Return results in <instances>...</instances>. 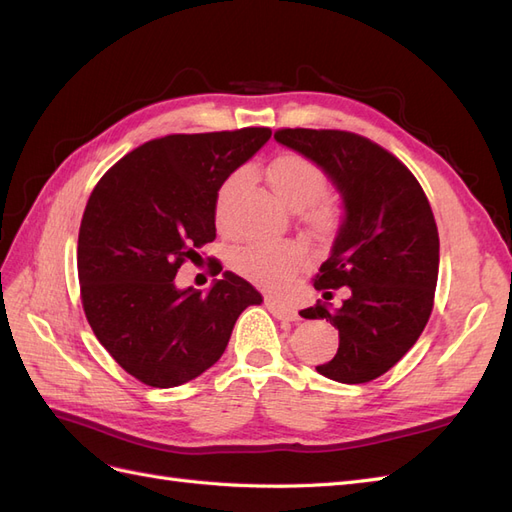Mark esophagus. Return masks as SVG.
<instances>
[{
	"instance_id": "obj_1",
	"label": "esophagus",
	"mask_w": 512,
	"mask_h": 512,
	"mask_svg": "<svg viewBox=\"0 0 512 512\" xmlns=\"http://www.w3.org/2000/svg\"><path fill=\"white\" fill-rule=\"evenodd\" d=\"M265 305H267V309H269V312H271L277 320H299L297 309H294V307L288 305V303L275 301V299H267Z\"/></svg>"
}]
</instances>
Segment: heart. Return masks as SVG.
I'll list each match as a JSON object with an SVG mask.
<instances>
[{"label": "heart", "instance_id": "heart-1", "mask_svg": "<svg viewBox=\"0 0 512 512\" xmlns=\"http://www.w3.org/2000/svg\"><path fill=\"white\" fill-rule=\"evenodd\" d=\"M243 175L232 173L220 185L215 196V220L220 226L228 224L230 203ZM273 192L292 209L307 207V224L320 235L333 230L337 211L333 205L318 200L327 192V175L322 168L301 153H284L267 170ZM303 250L292 241H252L237 247L230 256V265L245 280L273 290L284 288L290 277L303 265Z\"/></svg>", "mask_w": 512, "mask_h": 512}]
</instances>
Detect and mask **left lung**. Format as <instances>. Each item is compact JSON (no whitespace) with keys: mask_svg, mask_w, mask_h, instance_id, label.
I'll return each instance as SVG.
<instances>
[{"mask_svg":"<svg viewBox=\"0 0 512 512\" xmlns=\"http://www.w3.org/2000/svg\"><path fill=\"white\" fill-rule=\"evenodd\" d=\"M275 141L316 162L344 196L346 218L314 277L324 299L301 309L339 331V348L318 374L363 384L386 374L421 337L438 284L440 237L429 200L408 166L346 130L282 128ZM348 287L339 308L331 289Z\"/></svg>","mask_w":512,"mask_h":512,"instance_id":"obj_1","label":"left lung"}]
</instances>
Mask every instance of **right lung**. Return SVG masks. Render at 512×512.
Masks as SVG:
<instances>
[{"instance_id": "1", "label": "right lung", "mask_w": 512, "mask_h": 512, "mask_svg": "<svg viewBox=\"0 0 512 512\" xmlns=\"http://www.w3.org/2000/svg\"><path fill=\"white\" fill-rule=\"evenodd\" d=\"M269 138V128L153 138L91 192L76 252L83 309L98 342L143 384L170 389L203 374L243 309L262 303L230 271L207 294L179 290L175 275L215 239L222 181Z\"/></svg>"}]
</instances>
